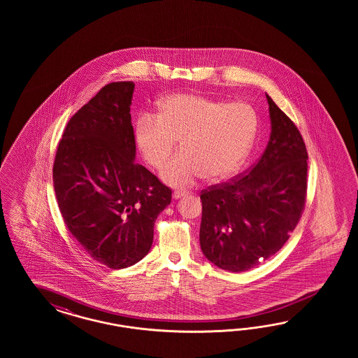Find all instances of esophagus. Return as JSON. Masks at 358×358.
I'll return each mask as SVG.
<instances>
[{
	"instance_id": "obj_1",
	"label": "esophagus",
	"mask_w": 358,
	"mask_h": 358,
	"mask_svg": "<svg viewBox=\"0 0 358 358\" xmlns=\"http://www.w3.org/2000/svg\"><path fill=\"white\" fill-rule=\"evenodd\" d=\"M187 194L186 192H174L173 193V199H180V198H182V196H185V195Z\"/></svg>"
}]
</instances>
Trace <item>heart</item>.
<instances>
[{"mask_svg": "<svg viewBox=\"0 0 358 358\" xmlns=\"http://www.w3.org/2000/svg\"><path fill=\"white\" fill-rule=\"evenodd\" d=\"M259 126V114L250 103L180 93L163 99L155 117H138L134 143L144 163L160 169L180 141L181 151L160 177L169 186L187 187L202 176L214 182L238 171L250 156Z\"/></svg>", "mask_w": 358, "mask_h": 358, "instance_id": "obj_1", "label": "heart"}]
</instances>
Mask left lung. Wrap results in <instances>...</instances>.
I'll list each match as a JSON object with an SVG mask.
<instances>
[{
  "label": "left lung",
  "instance_id": "1",
  "mask_svg": "<svg viewBox=\"0 0 358 358\" xmlns=\"http://www.w3.org/2000/svg\"><path fill=\"white\" fill-rule=\"evenodd\" d=\"M271 136L260 160L232 182L203 190L199 244L223 271H250L281 250L303 211L307 151L292 120L266 94Z\"/></svg>",
  "mask_w": 358,
  "mask_h": 358
}]
</instances>
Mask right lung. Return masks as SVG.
<instances>
[{
    "label": "right lung",
    "mask_w": 358,
    "mask_h": 358,
    "mask_svg": "<svg viewBox=\"0 0 358 358\" xmlns=\"http://www.w3.org/2000/svg\"><path fill=\"white\" fill-rule=\"evenodd\" d=\"M134 89L132 81L102 87L68 122L55 157V194L66 227L111 269L150 252L155 220L172 199L169 187L135 163Z\"/></svg>",
    "instance_id": "add662e5"
}]
</instances>
